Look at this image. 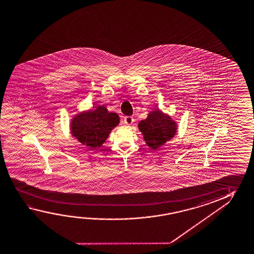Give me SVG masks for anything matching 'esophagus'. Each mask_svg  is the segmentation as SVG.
Wrapping results in <instances>:
<instances>
[{
    "label": "esophagus",
    "mask_w": 254,
    "mask_h": 254,
    "mask_svg": "<svg viewBox=\"0 0 254 254\" xmlns=\"http://www.w3.org/2000/svg\"><path fill=\"white\" fill-rule=\"evenodd\" d=\"M133 121H134V120H133V117L127 116L124 118V122L127 125H132Z\"/></svg>",
    "instance_id": "esophagus-1"
}]
</instances>
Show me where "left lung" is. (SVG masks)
Here are the masks:
<instances>
[{
  "instance_id": "left-lung-1",
  "label": "left lung",
  "mask_w": 254,
  "mask_h": 254,
  "mask_svg": "<svg viewBox=\"0 0 254 254\" xmlns=\"http://www.w3.org/2000/svg\"><path fill=\"white\" fill-rule=\"evenodd\" d=\"M138 127L147 145L153 150H158L174 137L177 129L175 121L159 110L151 112L146 120L139 123Z\"/></svg>"
}]
</instances>
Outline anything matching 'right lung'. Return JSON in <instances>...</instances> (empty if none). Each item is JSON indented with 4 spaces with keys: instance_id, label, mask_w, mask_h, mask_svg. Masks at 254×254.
Returning <instances> with one entry per match:
<instances>
[{
    "instance_id": "1",
    "label": "right lung",
    "mask_w": 254,
    "mask_h": 254,
    "mask_svg": "<svg viewBox=\"0 0 254 254\" xmlns=\"http://www.w3.org/2000/svg\"><path fill=\"white\" fill-rule=\"evenodd\" d=\"M119 123L117 113H109L104 106H99L72 119L71 134L84 145L96 149L103 145L109 133Z\"/></svg>"
}]
</instances>
